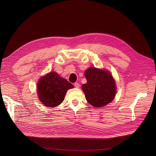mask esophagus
<instances>
[{
  "instance_id": "obj_1",
  "label": "esophagus",
  "mask_w": 156,
  "mask_h": 156,
  "mask_svg": "<svg viewBox=\"0 0 156 156\" xmlns=\"http://www.w3.org/2000/svg\"><path fill=\"white\" fill-rule=\"evenodd\" d=\"M74 86H75V87H76V88H79L80 85L78 83H74Z\"/></svg>"
}]
</instances>
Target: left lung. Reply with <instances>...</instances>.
Segmentation results:
<instances>
[{
  "label": "left lung",
  "mask_w": 156,
  "mask_h": 156,
  "mask_svg": "<svg viewBox=\"0 0 156 156\" xmlns=\"http://www.w3.org/2000/svg\"><path fill=\"white\" fill-rule=\"evenodd\" d=\"M87 83L81 87L88 102L95 108H101L115 97L116 83L107 70L90 67L85 71Z\"/></svg>",
  "instance_id": "1"
}]
</instances>
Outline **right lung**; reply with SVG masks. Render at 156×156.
Returning a JSON list of instances; mask_svg holds the SVG:
<instances>
[{
    "label": "right lung",
    "mask_w": 156,
    "mask_h": 156,
    "mask_svg": "<svg viewBox=\"0 0 156 156\" xmlns=\"http://www.w3.org/2000/svg\"><path fill=\"white\" fill-rule=\"evenodd\" d=\"M73 88L71 83L52 71L38 80L37 90L40 101L44 105L52 108L60 105L68 90Z\"/></svg>",
    "instance_id": "right-lung-1"
}]
</instances>
